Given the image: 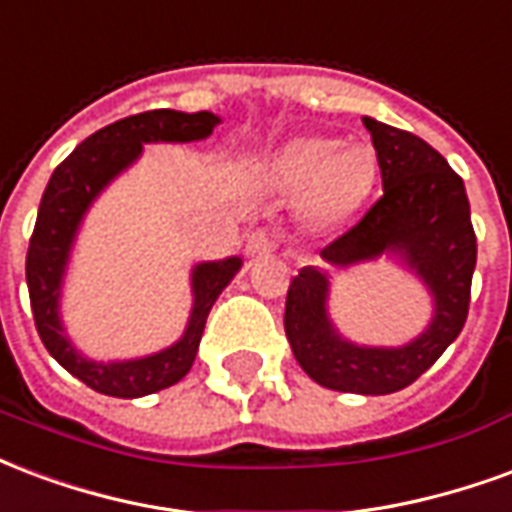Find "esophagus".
Instances as JSON below:
<instances>
[{"instance_id":"esophagus-1","label":"esophagus","mask_w":512,"mask_h":512,"mask_svg":"<svg viewBox=\"0 0 512 512\" xmlns=\"http://www.w3.org/2000/svg\"><path fill=\"white\" fill-rule=\"evenodd\" d=\"M275 245H278V242H275V237H272L270 231L256 229L251 237H248V242H245V251H248L251 259H256V256H267V253L275 251Z\"/></svg>"}]
</instances>
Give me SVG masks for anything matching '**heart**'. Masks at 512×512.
I'll use <instances>...</instances> for the list:
<instances>
[{
    "instance_id": "b5f03b06",
    "label": "heart",
    "mask_w": 512,
    "mask_h": 512,
    "mask_svg": "<svg viewBox=\"0 0 512 512\" xmlns=\"http://www.w3.org/2000/svg\"><path fill=\"white\" fill-rule=\"evenodd\" d=\"M376 163L371 149L341 147L338 138L302 136L289 141L272 160L275 185L302 196L305 218L319 229H333L360 210L374 188Z\"/></svg>"
}]
</instances>
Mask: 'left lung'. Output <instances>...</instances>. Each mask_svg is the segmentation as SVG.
Segmentation results:
<instances>
[{
	"mask_svg": "<svg viewBox=\"0 0 512 512\" xmlns=\"http://www.w3.org/2000/svg\"><path fill=\"white\" fill-rule=\"evenodd\" d=\"M382 169V199L322 259L333 270L382 256L401 261L431 294V322L404 346H365L330 319V272L302 267L286 294L283 327L297 363L327 390L387 395L425 374L458 338L469 313L477 240L464 179L423 138L363 117Z\"/></svg>",
	"mask_w": 512,
	"mask_h": 512,
	"instance_id": "obj_1",
	"label": "left lung"
}]
</instances>
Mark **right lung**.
<instances>
[{"label":"right lung","mask_w":512,"mask_h":512,"mask_svg":"<svg viewBox=\"0 0 512 512\" xmlns=\"http://www.w3.org/2000/svg\"><path fill=\"white\" fill-rule=\"evenodd\" d=\"M215 125H220V117L212 111L185 114L171 108H155L136 117H125L81 141L48 179L37 210L35 231L29 240V253H26V286L35 313V327L40 341L46 343L48 354L67 374H73L98 393L114 398H141L166 390L188 374L199 352L201 333L212 305L229 286L231 278L240 272L242 259L229 256L220 261H201L193 267L190 272L193 308L185 333L177 343L133 360H111V363L89 360L70 341L59 313L67 261L84 215L100 193L141 158L144 144L201 141L212 136Z\"/></svg>","instance_id":"1"}]
</instances>
